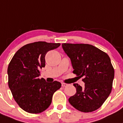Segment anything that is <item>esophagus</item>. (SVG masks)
<instances>
[{
	"label": "esophagus",
	"mask_w": 123,
	"mask_h": 123,
	"mask_svg": "<svg viewBox=\"0 0 123 123\" xmlns=\"http://www.w3.org/2000/svg\"><path fill=\"white\" fill-rule=\"evenodd\" d=\"M68 86V84L64 83H62V87H65V86Z\"/></svg>",
	"instance_id": "1"
}]
</instances>
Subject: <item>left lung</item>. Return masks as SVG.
Listing matches in <instances>:
<instances>
[{"label": "left lung", "instance_id": "1", "mask_svg": "<svg viewBox=\"0 0 123 123\" xmlns=\"http://www.w3.org/2000/svg\"><path fill=\"white\" fill-rule=\"evenodd\" d=\"M62 48L69 57L73 73L83 77L85 86L74 84L76 93L69 102L76 109L91 112L98 109L111 93L114 69L108 55L89 44L63 43Z\"/></svg>", "mask_w": 123, "mask_h": 123}]
</instances>
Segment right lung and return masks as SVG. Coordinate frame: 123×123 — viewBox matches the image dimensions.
I'll return each instance as SVG.
<instances>
[{
	"mask_svg": "<svg viewBox=\"0 0 123 123\" xmlns=\"http://www.w3.org/2000/svg\"><path fill=\"white\" fill-rule=\"evenodd\" d=\"M60 43L38 42L22 46L14 55L8 67V86L15 101L26 112L38 113L52 102V95L61 87L54 81L39 78L40 69L45 66V55Z\"/></svg>",
	"mask_w": 123,
	"mask_h": 123,
	"instance_id": "add662e5",
	"label": "right lung"
}]
</instances>
